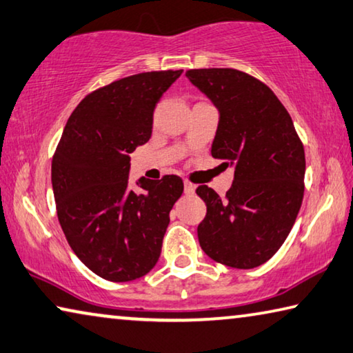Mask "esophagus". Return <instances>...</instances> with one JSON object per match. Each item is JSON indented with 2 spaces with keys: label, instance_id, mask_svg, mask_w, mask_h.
I'll return each instance as SVG.
<instances>
[{
  "label": "esophagus",
  "instance_id": "obj_1",
  "mask_svg": "<svg viewBox=\"0 0 353 353\" xmlns=\"http://www.w3.org/2000/svg\"><path fill=\"white\" fill-rule=\"evenodd\" d=\"M194 190H196V187H194L192 182H183V192H185V194H194Z\"/></svg>",
  "mask_w": 353,
  "mask_h": 353
}]
</instances>
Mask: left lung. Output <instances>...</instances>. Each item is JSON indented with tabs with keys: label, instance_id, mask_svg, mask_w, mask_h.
Returning a JSON list of instances; mask_svg holds the SVG:
<instances>
[{
	"label": "left lung",
	"instance_id": "obj_1",
	"mask_svg": "<svg viewBox=\"0 0 353 353\" xmlns=\"http://www.w3.org/2000/svg\"><path fill=\"white\" fill-rule=\"evenodd\" d=\"M187 78L220 111L212 157L234 166L226 196L196 188L207 205L199 245L215 262L254 268L276 253L305 192V149L288 110L261 80L236 69H192Z\"/></svg>",
	"mask_w": 353,
	"mask_h": 353
}]
</instances>
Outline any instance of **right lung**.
I'll return each instance as SVG.
<instances>
[{
	"instance_id": "obj_1",
	"label": "right lung",
	"mask_w": 353,
	"mask_h": 353,
	"mask_svg": "<svg viewBox=\"0 0 353 353\" xmlns=\"http://www.w3.org/2000/svg\"><path fill=\"white\" fill-rule=\"evenodd\" d=\"M182 70L143 72L81 100L64 127L52 161L59 225L89 270L113 283L152 270L170 212L183 192L174 174L128 185L130 154L148 143L154 110Z\"/></svg>"
}]
</instances>
